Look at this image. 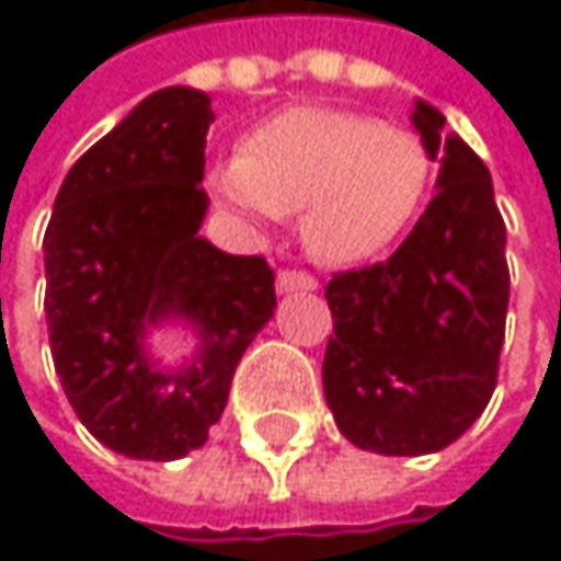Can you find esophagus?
<instances>
[{"instance_id": "1", "label": "esophagus", "mask_w": 561, "mask_h": 561, "mask_svg": "<svg viewBox=\"0 0 561 561\" xmlns=\"http://www.w3.org/2000/svg\"><path fill=\"white\" fill-rule=\"evenodd\" d=\"M319 283H316V275H309V272H296V268H283L278 272V278H275V289L278 293H299V289H316Z\"/></svg>"}]
</instances>
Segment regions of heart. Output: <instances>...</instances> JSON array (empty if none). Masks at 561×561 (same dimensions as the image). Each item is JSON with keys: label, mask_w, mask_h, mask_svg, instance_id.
<instances>
[{"label": "heart", "mask_w": 561, "mask_h": 561, "mask_svg": "<svg viewBox=\"0 0 561 561\" xmlns=\"http://www.w3.org/2000/svg\"><path fill=\"white\" fill-rule=\"evenodd\" d=\"M431 178V150L414 130L336 106H289L255 124L208 187L218 205L259 225L299 211L312 259L356 265L411 228Z\"/></svg>", "instance_id": "heart-1"}]
</instances>
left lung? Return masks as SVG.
<instances>
[{
  "label": "left lung",
  "mask_w": 561,
  "mask_h": 561,
  "mask_svg": "<svg viewBox=\"0 0 561 561\" xmlns=\"http://www.w3.org/2000/svg\"><path fill=\"white\" fill-rule=\"evenodd\" d=\"M414 127L440 161L437 195L403 245L327 286L333 336L322 390L346 440L417 458L458 440L499 383L508 312L505 221L484 161L417 100Z\"/></svg>",
  "instance_id": "left-lung-1"
}]
</instances>
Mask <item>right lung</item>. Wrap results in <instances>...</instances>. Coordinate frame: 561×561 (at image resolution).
<instances>
[{"instance_id": "obj_1", "label": "right lung", "mask_w": 561, "mask_h": 561, "mask_svg": "<svg viewBox=\"0 0 561 561\" xmlns=\"http://www.w3.org/2000/svg\"><path fill=\"white\" fill-rule=\"evenodd\" d=\"M211 121V96L191 87L140 100L70 168L43 239L62 393L100 444L137 461H178L208 440L234 366L275 309L262 255H228L198 234ZM168 318L199 336L174 371L142 346Z\"/></svg>"}]
</instances>
